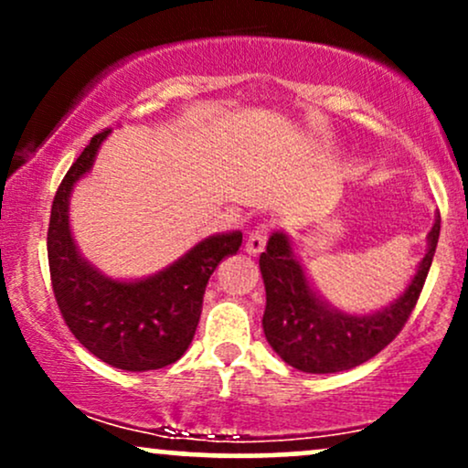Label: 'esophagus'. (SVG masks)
<instances>
[{
    "mask_svg": "<svg viewBox=\"0 0 468 468\" xmlns=\"http://www.w3.org/2000/svg\"><path fill=\"white\" fill-rule=\"evenodd\" d=\"M266 239H268V224H260V227L252 229L249 238H246V250H249L250 255H260V252L264 250Z\"/></svg>",
    "mask_w": 468,
    "mask_h": 468,
    "instance_id": "obj_1",
    "label": "esophagus"
}]
</instances>
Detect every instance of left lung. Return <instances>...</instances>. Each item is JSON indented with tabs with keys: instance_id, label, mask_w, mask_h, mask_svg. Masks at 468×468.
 <instances>
[{
	"instance_id": "8db88e82",
	"label": "left lung",
	"mask_w": 468,
	"mask_h": 468,
	"mask_svg": "<svg viewBox=\"0 0 468 468\" xmlns=\"http://www.w3.org/2000/svg\"><path fill=\"white\" fill-rule=\"evenodd\" d=\"M440 238V213L429 233V250L410 288L389 308L369 316H352L327 308L310 288L283 233H272L260 257L266 286L261 325L271 347L294 369L335 374L352 369L388 347L405 327L420 297Z\"/></svg>"
}]
</instances>
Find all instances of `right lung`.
<instances>
[{
  "label": "right lung",
  "instance_id": "obj_1",
  "mask_svg": "<svg viewBox=\"0 0 468 468\" xmlns=\"http://www.w3.org/2000/svg\"><path fill=\"white\" fill-rule=\"evenodd\" d=\"M103 130L69 166L52 200L48 224V264L63 321L96 358L127 372H147L176 363L196 335L204 288L224 257L235 255L241 233L213 235L185 257L143 282H112L80 260L68 224V197L94 163Z\"/></svg>",
  "mask_w": 468,
  "mask_h": 468
}]
</instances>
